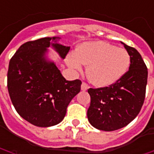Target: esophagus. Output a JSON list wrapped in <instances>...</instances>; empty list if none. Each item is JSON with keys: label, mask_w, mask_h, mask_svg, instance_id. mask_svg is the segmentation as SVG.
I'll return each mask as SVG.
<instances>
[{"label": "esophagus", "mask_w": 154, "mask_h": 154, "mask_svg": "<svg viewBox=\"0 0 154 154\" xmlns=\"http://www.w3.org/2000/svg\"><path fill=\"white\" fill-rule=\"evenodd\" d=\"M88 88V85L86 82H82V85H81V89L82 91H86Z\"/></svg>", "instance_id": "34e87169"}]
</instances>
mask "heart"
<instances>
[{
    "instance_id": "heart-1",
    "label": "heart",
    "mask_w": 154,
    "mask_h": 154,
    "mask_svg": "<svg viewBox=\"0 0 154 154\" xmlns=\"http://www.w3.org/2000/svg\"><path fill=\"white\" fill-rule=\"evenodd\" d=\"M66 63L71 69L82 72L88 65L87 76L98 87H106L118 82L128 72L130 55L128 51L103 41L88 42L70 53Z\"/></svg>"
}]
</instances>
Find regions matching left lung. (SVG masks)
<instances>
[{
  "instance_id": "obj_1",
  "label": "left lung",
  "mask_w": 154,
  "mask_h": 154,
  "mask_svg": "<svg viewBox=\"0 0 154 154\" xmlns=\"http://www.w3.org/2000/svg\"><path fill=\"white\" fill-rule=\"evenodd\" d=\"M121 43L130 55L129 71L109 87L88 90L91 100L88 119L100 130L113 131L129 125L140 112L145 100L147 68L138 51Z\"/></svg>"
}]
</instances>
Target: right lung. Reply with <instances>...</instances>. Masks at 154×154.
Instances as JSON below:
<instances>
[{"instance_id": "obj_1", "label": "right lung", "mask_w": 154, "mask_h": 154, "mask_svg": "<svg viewBox=\"0 0 154 154\" xmlns=\"http://www.w3.org/2000/svg\"><path fill=\"white\" fill-rule=\"evenodd\" d=\"M60 37H44L20 46L9 62L8 93L17 112L31 125L49 127L64 119L69 103L81 90L78 79L67 81L47 58L52 47L65 59L70 47Z\"/></svg>"}]
</instances>
